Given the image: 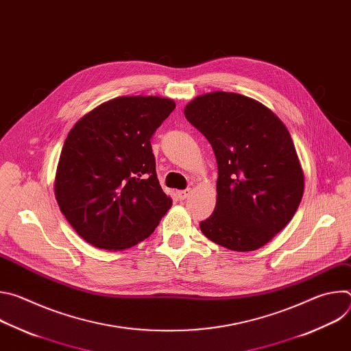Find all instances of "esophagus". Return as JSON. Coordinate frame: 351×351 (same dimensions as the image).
Wrapping results in <instances>:
<instances>
[{
  "instance_id": "obj_1",
  "label": "esophagus",
  "mask_w": 351,
  "mask_h": 351,
  "mask_svg": "<svg viewBox=\"0 0 351 351\" xmlns=\"http://www.w3.org/2000/svg\"><path fill=\"white\" fill-rule=\"evenodd\" d=\"M193 193V190L191 189H184V190H179L178 191V197H179V199H186V198H189L190 197V194Z\"/></svg>"
}]
</instances>
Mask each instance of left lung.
Listing matches in <instances>:
<instances>
[{"label": "left lung", "instance_id": "8db88e82", "mask_svg": "<svg viewBox=\"0 0 351 351\" xmlns=\"http://www.w3.org/2000/svg\"><path fill=\"white\" fill-rule=\"evenodd\" d=\"M184 117L210 141L218 164L217 206L199 229L234 252L267 244L291 221L304 190L289 130L265 106L236 93L199 95Z\"/></svg>", "mask_w": 351, "mask_h": 351}]
</instances>
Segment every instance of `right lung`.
<instances>
[{
    "label": "right lung",
    "instance_id": "1",
    "mask_svg": "<svg viewBox=\"0 0 351 351\" xmlns=\"http://www.w3.org/2000/svg\"><path fill=\"white\" fill-rule=\"evenodd\" d=\"M173 110L169 98L118 97L69 132L57 168L56 197L87 243L129 248L152 234L171 208L149 140Z\"/></svg>",
    "mask_w": 351,
    "mask_h": 351
}]
</instances>
